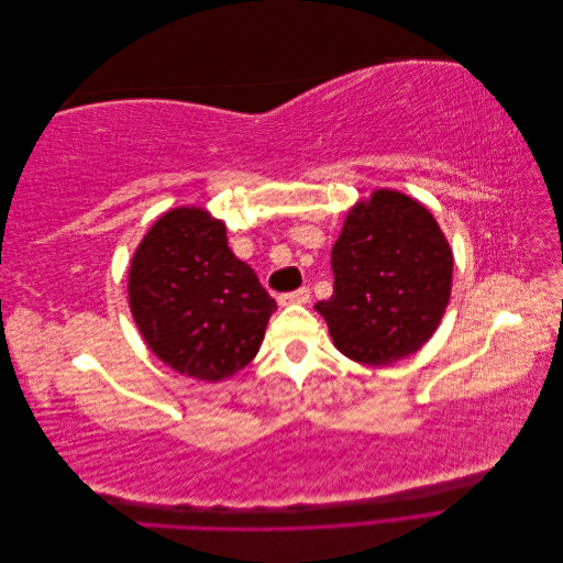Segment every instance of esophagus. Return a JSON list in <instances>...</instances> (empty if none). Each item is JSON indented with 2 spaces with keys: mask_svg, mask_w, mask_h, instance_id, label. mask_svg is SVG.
<instances>
[{
  "mask_svg": "<svg viewBox=\"0 0 563 563\" xmlns=\"http://www.w3.org/2000/svg\"><path fill=\"white\" fill-rule=\"evenodd\" d=\"M279 300V305H305V302H310V288H298V291H294V294H284V296H279L277 298Z\"/></svg>",
  "mask_w": 563,
  "mask_h": 563,
  "instance_id": "esophagus-1",
  "label": "esophagus"
}]
</instances>
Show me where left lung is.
Instances as JSON below:
<instances>
[{
    "label": "left lung",
    "mask_w": 563,
    "mask_h": 563,
    "mask_svg": "<svg viewBox=\"0 0 563 563\" xmlns=\"http://www.w3.org/2000/svg\"><path fill=\"white\" fill-rule=\"evenodd\" d=\"M333 296L314 310L350 360L389 366L418 352L446 312L453 251L430 209L376 190L347 211L331 251Z\"/></svg>",
    "instance_id": "8db88e82"
}]
</instances>
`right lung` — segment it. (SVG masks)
Segmentation results:
<instances>
[{
	"label": "right lung",
	"mask_w": 563,
	"mask_h": 563,
	"mask_svg": "<svg viewBox=\"0 0 563 563\" xmlns=\"http://www.w3.org/2000/svg\"><path fill=\"white\" fill-rule=\"evenodd\" d=\"M129 308L157 360L218 383L258 354L277 302L230 251L223 220L178 207L155 220L133 253Z\"/></svg>",
	"instance_id": "add662e5"
}]
</instances>
